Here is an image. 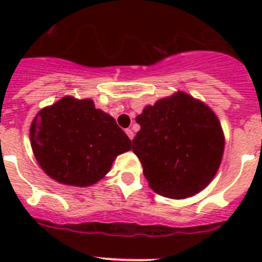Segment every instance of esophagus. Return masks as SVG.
<instances>
[{
	"mask_svg": "<svg viewBox=\"0 0 262 262\" xmlns=\"http://www.w3.org/2000/svg\"><path fill=\"white\" fill-rule=\"evenodd\" d=\"M126 134H127V136H128V138L131 139V140H133V139H134V133H133V129L127 128V129H126Z\"/></svg>",
	"mask_w": 262,
	"mask_h": 262,
	"instance_id": "1",
	"label": "esophagus"
}]
</instances>
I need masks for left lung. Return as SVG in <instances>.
Wrapping results in <instances>:
<instances>
[{
  "label": "left lung",
  "mask_w": 262,
  "mask_h": 262,
  "mask_svg": "<svg viewBox=\"0 0 262 262\" xmlns=\"http://www.w3.org/2000/svg\"><path fill=\"white\" fill-rule=\"evenodd\" d=\"M133 151L155 193L184 200L203 190L216 174L224 134L214 111L185 92L145 106Z\"/></svg>",
  "instance_id": "1"
}]
</instances>
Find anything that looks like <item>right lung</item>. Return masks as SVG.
<instances>
[{
	"label": "right lung",
	"instance_id": "1",
	"mask_svg": "<svg viewBox=\"0 0 262 262\" xmlns=\"http://www.w3.org/2000/svg\"><path fill=\"white\" fill-rule=\"evenodd\" d=\"M32 152L52 180L92 186L102 180L115 157L131 149V140L111 115L92 99L67 96L43 107L30 126Z\"/></svg>",
	"mask_w": 262,
	"mask_h": 262
}]
</instances>
